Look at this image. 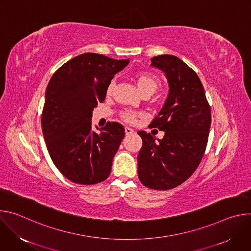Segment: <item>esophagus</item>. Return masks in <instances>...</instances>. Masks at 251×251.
<instances>
[{
    "mask_svg": "<svg viewBox=\"0 0 251 251\" xmlns=\"http://www.w3.org/2000/svg\"><path fill=\"white\" fill-rule=\"evenodd\" d=\"M125 133H126V135H131V134H134L135 131L130 127H125Z\"/></svg>",
    "mask_w": 251,
    "mask_h": 251,
    "instance_id": "1",
    "label": "esophagus"
}]
</instances>
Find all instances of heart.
<instances>
[{
  "mask_svg": "<svg viewBox=\"0 0 251 251\" xmlns=\"http://www.w3.org/2000/svg\"><path fill=\"white\" fill-rule=\"evenodd\" d=\"M136 86L140 93L145 92H155L158 89L159 86V80L154 75L148 74V73H141L136 76ZM113 88V81L110 82V84L107 87V94H110ZM138 113L136 112H125L123 113L122 117L125 121L129 123L135 122L136 118L138 117Z\"/></svg>",
  "mask_w": 251,
  "mask_h": 251,
  "instance_id": "heart-1",
  "label": "heart"
}]
</instances>
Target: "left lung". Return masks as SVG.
Wrapping results in <instances>:
<instances>
[{
    "label": "left lung",
    "instance_id": "obj_1",
    "mask_svg": "<svg viewBox=\"0 0 251 251\" xmlns=\"http://www.w3.org/2000/svg\"><path fill=\"white\" fill-rule=\"evenodd\" d=\"M151 66L165 74L169 93L150 127L165 132L157 139L139 131L143 145L138 154V176L153 190H170L193 175L203 156L211 122L210 107L195 71L175 55L161 54Z\"/></svg>",
    "mask_w": 251,
    "mask_h": 251
}]
</instances>
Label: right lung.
Returning <instances> with one entry per match:
<instances>
[{"label":"right lung","mask_w":251,"mask_h":251,"mask_svg":"<svg viewBox=\"0 0 251 251\" xmlns=\"http://www.w3.org/2000/svg\"><path fill=\"white\" fill-rule=\"evenodd\" d=\"M129 59L86 52L71 58L51 76L45 96L42 127L50 158L71 182L94 185L106 180L125 136L108 122L92 130V111L103 102L113 76Z\"/></svg>","instance_id":"add662e5"}]
</instances>
